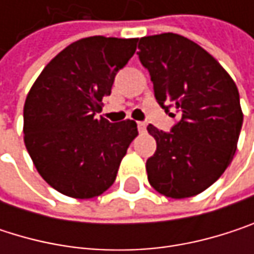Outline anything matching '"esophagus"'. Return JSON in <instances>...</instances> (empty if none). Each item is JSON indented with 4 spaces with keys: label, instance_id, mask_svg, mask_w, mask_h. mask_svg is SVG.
<instances>
[{
    "label": "esophagus",
    "instance_id": "34e87169",
    "mask_svg": "<svg viewBox=\"0 0 254 254\" xmlns=\"http://www.w3.org/2000/svg\"><path fill=\"white\" fill-rule=\"evenodd\" d=\"M145 129H147V125L144 122H138V130L139 132H145Z\"/></svg>",
    "mask_w": 254,
    "mask_h": 254
}]
</instances>
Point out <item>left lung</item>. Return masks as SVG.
<instances>
[{"instance_id":"left-lung-1","label":"left lung","mask_w":254,"mask_h":254,"mask_svg":"<svg viewBox=\"0 0 254 254\" xmlns=\"http://www.w3.org/2000/svg\"><path fill=\"white\" fill-rule=\"evenodd\" d=\"M138 57L154 97L179 121L169 132L148 125L157 142L145 169L151 187L171 198L200 194L232 162L243 125L240 94L225 69L200 45L177 33L144 36Z\"/></svg>"}]
</instances>
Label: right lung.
Listing matches in <instances>:
<instances>
[{
	"instance_id": "1",
	"label": "right lung",
	"mask_w": 254,
	"mask_h": 254,
	"mask_svg": "<svg viewBox=\"0 0 254 254\" xmlns=\"http://www.w3.org/2000/svg\"><path fill=\"white\" fill-rule=\"evenodd\" d=\"M136 38L89 36L59 53L26 97L23 133L39 175L59 192L92 198L109 190L138 135L133 121L97 118L115 76L136 50Z\"/></svg>"
}]
</instances>
